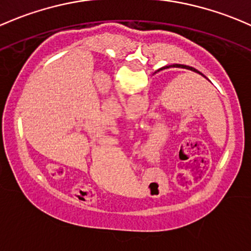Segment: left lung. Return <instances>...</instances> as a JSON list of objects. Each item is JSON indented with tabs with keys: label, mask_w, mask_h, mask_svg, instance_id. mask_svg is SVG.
<instances>
[{
	"label": "left lung",
	"mask_w": 251,
	"mask_h": 251,
	"mask_svg": "<svg viewBox=\"0 0 251 251\" xmlns=\"http://www.w3.org/2000/svg\"><path fill=\"white\" fill-rule=\"evenodd\" d=\"M200 178H201V176H200ZM200 178H197V179H195V181L196 180H199ZM188 184H190V183H183V184H180V185H188Z\"/></svg>",
	"instance_id": "left-lung-1"
}]
</instances>
